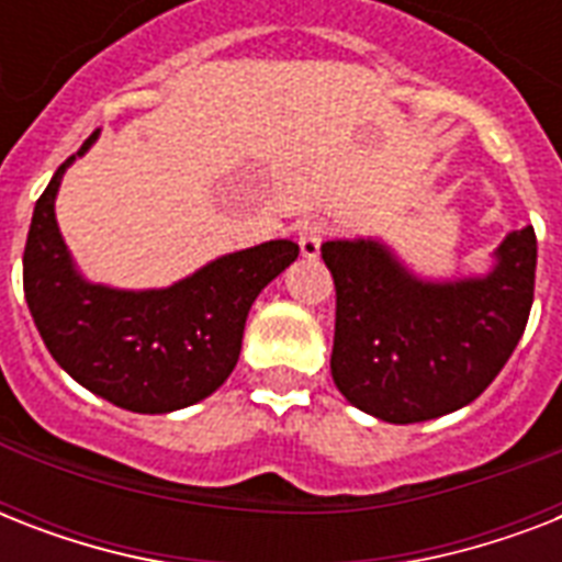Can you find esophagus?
<instances>
[{
	"mask_svg": "<svg viewBox=\"0 0 562 562\" xmlns=\"http://www.w3.org/2000/svg\"><path fill=\"white\" fill-rule=\"evenodd\" d=\"M329 236V224L324 218H312V221H303L300 224V233H297V241H300V250L306 259H317L321 254V245L326 241Z\"/></svg>",
	"mask_w": 562,
	"mask_h": 562,
	"instance_id": "esophagus-1",
	"label": "esophagus"
}]
</instances>
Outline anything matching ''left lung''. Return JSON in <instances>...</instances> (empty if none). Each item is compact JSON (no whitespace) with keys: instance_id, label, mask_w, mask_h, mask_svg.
Wrapping results in <instances>:
<instances>
[{"instance_id":"1","label":"left lung","mask_w":562,"mask_h":562,"mask_svg":"<svg viewBox=\"0 0 562 562\" xmlns=\"http://www.w3.org/2000/svg\"><path fill=\"white\" fill-rule=\"evenodd\" d=\"M335 280L333 379L384 423H423L470 405L505 368L533 303L537 236L514 229L484 277L419 280L373 238L321 247Z\"/></svg>"}]
</instances>
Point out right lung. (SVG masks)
<instances>
[{"mask_svg": "<svg viewBox=\"0 0 562 562\" xmlns=\"http://www.w3.org/2000/svg\"><path fill=\"white\" fill-rule=\"evenodd\" d=\"M55 171L31 215L22 254V289L52 359L101 400L136 414H169L206 400L227 382L241 352L247 312L300 247L265 241L203 265L169 289L122 291L87 282L57 229Z\"/></svg>", "mask_w": 562, "mask_h": 562, "instance_id": "obj_1", "label": "right lung"}]
</instances>
